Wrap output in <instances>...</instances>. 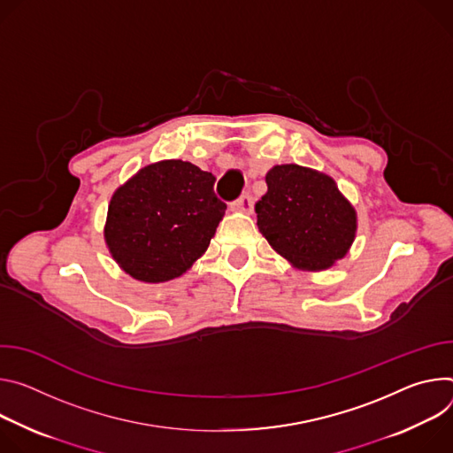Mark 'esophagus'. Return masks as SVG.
<instances>
[{
	"label": "esophagus",
	"instance_id": "34e87169",
	"mask_svg": "<svg viewBox=\"0 0 453 453\" xmlns=\"http://www.w3.org/2000/svg\"><path fill=\"white\" fill-rule=\"evenodd\" d=\"M232 211L235 212H244V214H252L254 211V199L250 194H242L239 199L232 201Z\"/></svg>",
	"mask_w": 453,
	"mask_h": 453
}]
</instances>
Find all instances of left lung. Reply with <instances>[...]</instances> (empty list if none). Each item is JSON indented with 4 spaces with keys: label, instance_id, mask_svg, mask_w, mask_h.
I'll list each match as a JSON object with an SVG mask.
<instances>
[{
    "label": "left lung",
    "instance_id": "1",
    "mask_svg": "<svg viewBox=\"0 0 453 453\" xmlns=\"http://www.w3.org/2000/svg\"><path fill=\"white\" fill-rule=\"evenodd\" d=\"M266 185L256 203L257 226L279 256L320 272L347 254L357 237V211L331 176L286 164L268 171Z\"/></svg>",
    "mask_w": 453,
    "mask_h": 453
}]
</instances>
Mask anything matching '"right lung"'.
<instances>
[{
	"label": "right lung",
	"instance_id": "1",
	"mask_svg": "<svg viewBox=\"0 0 453 453\" xmlns=\"http://www.w3.org/2000/svg\"><path fill=\"white\" fill-rule=\"evenodd\" d=\"M214 181L212 173L190 162L164 160L120 185L104 226L117 265L142 282L183 275L207 252L226 211Z\"/></svg>",
	"mask_w": 453,
	"mask_h": 453
}]
</instances>
